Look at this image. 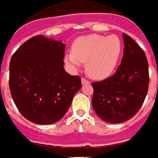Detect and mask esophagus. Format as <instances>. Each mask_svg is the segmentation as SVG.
Returning <instances> with one entry per match:
<instances>
[{"label": "esophagus", "instance_id": "1", "mask_svg": "<svg viewBox=\"0 0 158 158\" xmlns=\"http://www.w3.org/2000/svg\"><path fill=\"white\" fill-rule=\"evenodd\" d=\"M81 84L82 85H85V84H89V81H88V80H86L85 78H81Z\"/></svg>", "mask_w": 158, "mask_h": 158}]
</instances>
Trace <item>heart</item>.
<instances>
[{
  "instance_id": "heart-1",
  "label": "heart",
  "mask_w": 158,
  "mask_h": 158,
  "mask_svg": "<svg viewBox=\"0 0 158 158\" xmlns=\"http://www.w3.org/2000/svg\"><path fill=\"white\" fill-rule=\"evenodd\" d=\"M123 51L120 38L115 35H89L77 38L72 45V53L64 61L71 69H78L86 62V71L94 79H105L115 71Z\"/></svg>"
}]
</instances>
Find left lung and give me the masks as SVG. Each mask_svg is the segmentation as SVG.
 <instances>
[{
	"mask_svg": "<svg viewBox=\"0 0 158 158\" xmlns=\"http://www.w3.org/2000/svg\"><path fill=\"white\" fill-rule=\"evenodd\" d=\"M124 49L120 66L112 77L93 82L92 107L102 120L120 123L139 110L149 87V66L143 50L123 34Z\"/></svg>",
	"mask_w": 158,
	"mask_h": 158,
	"instance_id": "8db88e82",
	"label": "left lung"
}]
</instances>
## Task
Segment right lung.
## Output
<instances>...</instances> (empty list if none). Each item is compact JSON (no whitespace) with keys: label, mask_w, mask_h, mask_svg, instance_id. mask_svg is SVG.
<instances>
[{"label":"right lung","mask_w":158,"mask_h":158,"mask_svg":"<svg viewBox=\"0 0 158 158\" xmlns=\"http://www.w3.org/2000/svg\"><path fill=\"white\" fill-rule=\"evenodd\" d=\"M65 44L43 35L27 40L12 56L9 89L22 115L36 124L61 120L81 87L63 68Z\"/></svg>","instance_id":"right-lung-1"}]
</instances>
